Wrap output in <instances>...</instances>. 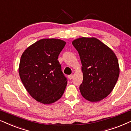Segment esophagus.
<instances>
[{"instance_id": "esophagus-1", "label": "esophagus", "mask_w": 131, "mask_h": 131, "mask_svg": "<svg viewBox=\"0 0 131 131\" xmlns=\"http://www.w3.org/2000/svg\"><path fill=\"white\" fill-rule=\"evenodd\" d=\"M68 78L69 80H72L73 78H74V75H73L72 74V75H68Z\"/></svg>"}]
</instances>
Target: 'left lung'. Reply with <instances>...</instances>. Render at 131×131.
Listing matches in <instances>:
<instances>
[{
	"mask_svg": "<svg viewBox=\"0 0 131 131\" xmlns=\"http://www.w3.org/2000/svg\"><path fill=\"white\" fill-rule=\"evenodd\" d=\"M79 53L83 74L80 90L84 98L99 102L112 92L120 73L114 51L97 38L81 37L72 42Z\"/></svg>",
	"mask_w": 131,
	"mask_h": 131,
	"instance_id": "obj_1",
	"label": "left lung"
}]
</instances>
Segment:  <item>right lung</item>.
I'll return each instance as SVG.
<instances>
[{"instance_id": "right-lung-1", "label": "right lung", "mask_w": 131, "mask_h": 131, "mask_svg": "<svg viewBox=\"0 0 131 131\" xmlns=\"http://www.w3.org/2000/svg\"><path fill=\"white\" fill-rule=\"evenodd\" d=\"M66 42L45 38L33 43L23 53L18 72L24 88L33 98L43 104L58 101L67 84L58 56Z\"/></svg>"}]
</instances>
